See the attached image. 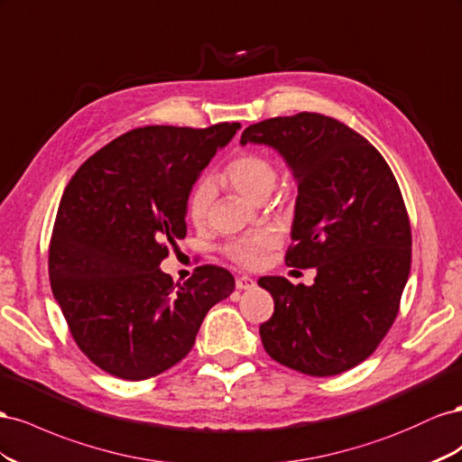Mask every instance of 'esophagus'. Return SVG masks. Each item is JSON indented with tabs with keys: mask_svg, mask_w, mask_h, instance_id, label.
<instances>
[{
	"mask_svg": "<svg viewBox=\"0 0 462 462\" xmlns=\"http://www.w3.org/2000/svg\"><path fill=\"white\" fill-rule=\"evenodd\" d=\"M254 286H255V281L252 279V276L242 274V276H238V279H236V288H238V290H249Z\"/></svg>",
	"mask_w": 462,
	"mask_h": 462,
	"instance_id": "34e87169",
	"label": "esophagus"
}]
</instances>
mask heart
Masks as SVG:
<instances>
[{"mask_svg": "<svg viewBox=\"0 0 462 462\" xmlns=\"http://www.w3.org/2000/svg\"><path fill=\"white\" fill-rule=\"evenodd\" d=\"M276 164L271 161L267 154L255 152V151H242L230 158L228 164L222 168L220 181L224 186L238 191L249 201H263L273 191L276 183ZM215 197V183L210 178H201L193 183V188L188 195L186 201V213L188 218L201 226L205 224L210 205H213ZM276 236L271 230H261L255 234L242 236L224 245V254L240 267L255 269L259 267L265 254L276 245Z\"/></svg>", "mask_w": 462, "mask_h": 462, "instance_id": "b5f03b06", "label": "heart"}]
</instances>
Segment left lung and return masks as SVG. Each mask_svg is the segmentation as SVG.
I'll use <instances>...</instances> for the list:
<instances>
[{"label": "left lung", "mask_w": 462, "mask_h": 462, "mask_svg": "<svg viewBox=\"0 0 462 462\" xmlns=\"http://www.w3.org/2000/svg\"><path fill=\"white\" fill-rule=\"evenodd\" d=\"M242 144L279 151L298 181L286 265L318 269L311 286L261 276L274 300L259 335L267 354L327 377L372 356L399 313L412 261L397 180L370 141L333 117L300 112L249 125Z\"/></svg>", "instance_id": "left-lung-1"}]
</instances>
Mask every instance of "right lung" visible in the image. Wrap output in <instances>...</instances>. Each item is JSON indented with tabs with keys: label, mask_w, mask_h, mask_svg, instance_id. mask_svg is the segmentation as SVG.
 <instances>
[{
	"label": "right lung",
	"mask_w": 462,
	"mask_h": 462,
	"mask_svg": "<svg viewBox=\"0 0 462 462\" xmlns=\"http://www.w3.org/2000/svg\"><path fill=\"white\" fill-rule=\"evenodd\" d=\"M240 124L127 131L77 170L50 240V284L77 346L100 370L149 379L186 358L234 276L201 265L186 282L161 271L186 238L195 180Z\"/></svg>",
	"instance_id": "right-lung-1"
}]
</instances>
